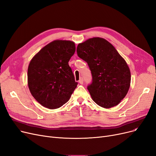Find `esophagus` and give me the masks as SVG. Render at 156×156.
I'll list each match as a JSON object with an SVG mask.
<instances>
[{
    "instance_id": "obj_1",
    "label": "esophagus",
    "mask_w": 156,
    "mask_h": 156,
    "mask_svg": "<svg viewBox=\"0 0 156 156\" xmlns=\"http://www.w3.org/2000/svg\"><path fill=\"white\" fill-rule=\"evenodd\" d=\"M79 83L80 84H82V85L83 83V78H80V79L79 80Z\"/></svg>"
}]
</instances>
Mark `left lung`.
I'll return each instance as SVG.
<instances>
[{
  "instance_id": "1",
  "label": "left lung",
  "mask_w": 156,
  "mask_h": 156,
  "mask_svg": "<svg viewBox=\"0 0 156 156\" xmlns=\"http://www.w3.org/2000/svg\"><path fill=\"white\" fill-rule=\"evenodd\" d=\"M76 51L91 71L92 80L87 89L94 102L105 108L119 104L131 82L130 70L125 60L111 43L100 37L80 43Z\"/></svg>"
}]
</instances>
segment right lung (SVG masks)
<instances>
[{
	"instance_id": "add662e5",
	"label": "right lung",
	"mask_w": 156,
	"mask_h": 156,
	"mask_svg": "<svg viewBox=\"0 0 156 156\" xmlns=\"http://www.w3.org/2000/svg\"><path fill=\"white\" fill-rule=\"evenodd\" d=\"M75 50L73 42L56 40L45 46L31 60L27 74L29 88L32 96L44 107H61L77 87L68 64Z\"/></svg>"
}]
</instances>
